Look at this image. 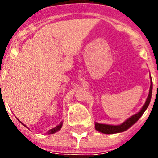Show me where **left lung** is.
<instances>
[{
  "instance_id": "obj_1",
  "label": "left lung",
  "mask_w": 158,
  "mask_h": 158,
  "mask_svg": "<svg viewBox=\"0 0 158 158\" xmlns=\"http://www.w3.org/2000/svg\"><path fill=\"white\" fill-rule=\"evenodd\" d=\"M152 89H153V84L152 81H151V86H150V90H149V94H148V96L146 100L145 103L143 106V107L141 108V111L139 112H138L137 114H134L131 117H130L129 118L127 119L125 122H124L123 123L119 125H106V124H99L95 122V128L98 131L102 132V133L104 134H115V133H120V132H123L125 131H126L127 129L132 126L141 117L144 112L145 111V110L148 109V106L150 104V102L151 99V95H152Z\"/></svg>"
}]
</instances>
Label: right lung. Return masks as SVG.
I'll list each match as a JSON object with an SVG mask.
<instances>
[{"mask_svg": "<svg viewBox=\"0 0 158 158\" xmlns=\"http://www.w3.org/2000/svg\"><path fill=\"white\" fill-rule=\"evenodd\" d=\"M21 123H22V122H21ZM22 125H23V124L22 123ZM24 125V126H25V125ZM62 125H63V122H60V125H57L56 127H55V128L50 129V130H49V131L47 132V134H48V135H50V134H54V133H56V132L60 130V128H62Z\"/></svg>", "mask_w": 158, "mask_h": 158, "instance_id": "1", "label": "right lung"}]
</instances>
